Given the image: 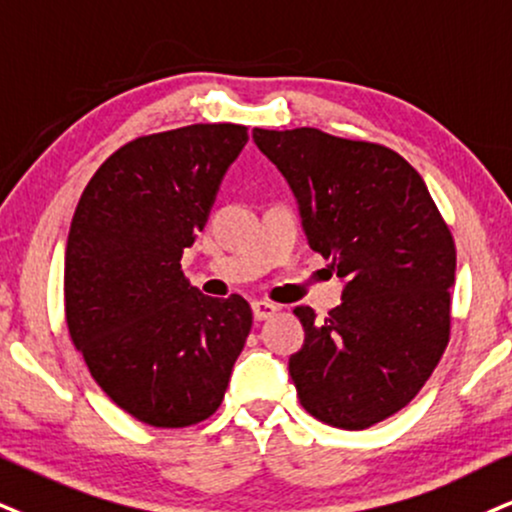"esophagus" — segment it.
<instances>
[{"mask_svg":"<svg viewBox=\"0 0 512 512\" xmlns=\"http://www.w3.org/2000/svg\"><path fill=\"white\" fill-rule=\"evenodd\" d=\"M251 311H254V318L261 323V320L273 318V315L280 311V306L270 304V301H254V304H251Z\"/></svg>","mask_w":512,"mask_h":512,"instance_id":"1","label":"esophagus"}]
</instances>
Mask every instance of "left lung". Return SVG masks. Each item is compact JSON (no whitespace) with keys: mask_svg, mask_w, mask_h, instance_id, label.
<instances>
[{"mask_svg":"<svg viewBox=\"0 0 512 512\" xmlns=\"http://www.w3.org/2000/svg\"><path fill=\"white\" fill-rule=\"evenodd\" d=\"M299 201L313 251L344 277L325 320L294 315L304 349L289 358L306 413L365 430L406 408L451 337L456 244L425 180L394 149L315 128L254 130Z\"/></svg>","mask_w":512,"mask_h":512,"instance_id":"left-lung-1","label":"left lung"}]
</instances>
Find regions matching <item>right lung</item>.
Returning a JSON list of instances; mask_svg holds the SVG:
<instances>
[{
	"mask_svg": "<svg viewBox=\"0 0 512 512\" xmlns=\"http://www.w3.org/2000/svg\"><path fill=\"white\" fill-rule=\"evenodd\" d=\"M246 140L249 128L235 123L135 137L75 206L63 270L68 332L104 394L159 430L216 413L254 323L242 296H204L180 270Z\"/></svg>",
	"mask_w": 512,
	"mask_h": 512,
	"instance_id": "obj_1",
	"label": "right lung"
}]
</instances>
